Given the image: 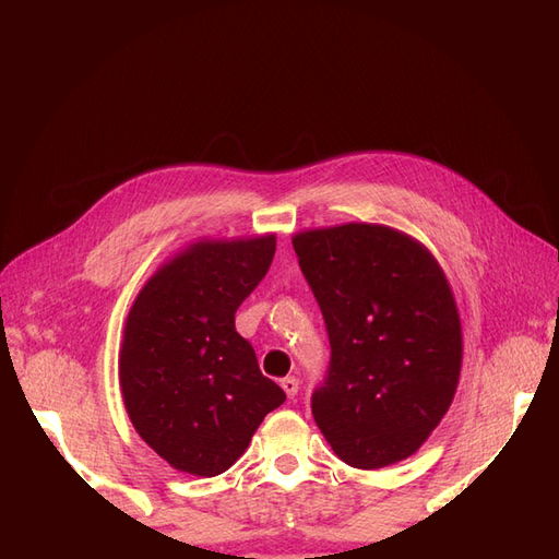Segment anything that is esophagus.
<instances>
[{"label":"esophagus","mask_w":559,"mask_h":559,"mask_svg":"<svg viewBox=\"0 0 559 559\" xmlns=\"http://www.w3.org/2000/svg\"><path fill=\"white\" fill-rule=\"evenodd\" d=\"M280 384H282V389H284V394L289 396V399H294V396L298 394V384H300V382H298V378L289 376V378H284Z\"/></svg>","instance_id":"obj_1"}]
</instances>
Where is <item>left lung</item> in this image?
I'll use <instances>...</instances> for the list:
<instances>
[{"instance_id": "obj_1", "label": "left lung", "mask_w": 559, "mask_h": 559, "mask_svg": "<svg viewBox=\"0 0 559 559\" xmlns=\"http://www.w3.org/2000/svg\"><path fill=\"white\" fill-rule=\"evenodd\" d=\"M294 249L331 343L312 394L317 427L354 468L405 460L460 382L462 324L441 265L408 235L376 224L298 233Z\"/></svg>"}]
</instances>
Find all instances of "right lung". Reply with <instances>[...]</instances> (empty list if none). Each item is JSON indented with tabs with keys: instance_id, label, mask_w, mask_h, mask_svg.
Returning a JSON list of instances; mask_svg holds the SVG:
<instances>
[{
	"instance_id": "1",
	"label": "right lung",
	"mask_w": 559,
	"mask_h": 559,
	"mask_svg": "<svg viewBox=\"0 0 559 559\" xmlns=\"http://www.w3.org/2000/svg\"><path fill=\"white\" fill-rule=\"evenodd\" d=\"M275 257V235L198 242L134 298L118 376L134 429L163 460L212 478L247 450L286 394L261 373L235 312Z\"/></svg>"
}]
</instances>
